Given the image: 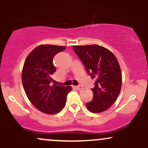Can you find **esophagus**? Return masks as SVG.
I'll return each instance as SVG.
<instances>
[{"mask_svg": "<svg viewBox=\"0 0 148 148\" xmlns=\"http://www.w3.org/2000/svg\"><path fill=\"white\" fill-rule=\"evenodd\" d=\"M74 87L75 88H76V89H77V90H82V89H83L82 86H74Z\"/></svg>", "mask_w": 148, "mask_h": 148, "instance_id": "34e87169", "label": "esophagus"}]
</instances>
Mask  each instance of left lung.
<instances>
[{
    "label": "left lung",
    "mask_w": 148,
    "mask_h": 148,
    "mask_svg": "<svg viewBox=\"0 0 148 148\" xmlns=\"http://www.w3.org/2000/svg\"><path fill=\"white\" fill-rule=\"evenodd\" d=\"M76 54L82 61L92 79L93 99L86 103L92 113H101L111 107L120 94L122 72L116 57L111 51L97 45L74 46Z\"/></svg>",
    "instance_id": "8db88e82"
}]
</instances>
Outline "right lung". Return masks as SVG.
<instances>
[{"instance_id": "right-lung-1", "label": "right lung", "mask_w": 148, "mask_h": 148, "mask_svg": "<svg viewBox=\"0 0 148 148\" xmlns=\"http://www.w3.org/2000/svg\"><path fill=\"white\" fill-rule=\"evenodd\" d=\"M65 47L42 45L28 54L21 73L22 84L28 99L37 109L46 114H56L66 103L71 86H51L56 69L53 58Z\"/></svg>"}]
</instances>
